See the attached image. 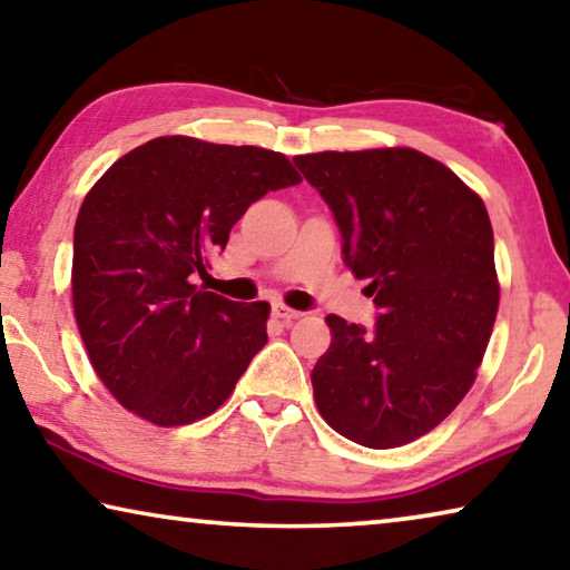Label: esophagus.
<instances>
[{"mask_svg": "<svg viewBox=\"0 0 570 570\" xmlns=\"http://www.w3.org/2000/svg\"><path fill=\"white\" fill-rule=\"evenodd\" d=\"M274 317L282 320L284 324H292V322H296V320L302 317V312L288 309V306H284V304H274Z\"/></svg>", "mask_w": 570, "mask_h": 570, "instance_id": "obj_1", "label": "esophagus"}]
</instances>
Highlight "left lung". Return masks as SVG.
Listing matches in <instances>:
<instances>
[{"label":"left lung","mask_w":570,"mask_h":570,"mask_svg":"<svg viewBox=\"0 0 570 570\" xmlns=\"http://www.w3.org/2000/svg\"><path fill=\"white\" fill-rule=\"evenodd\" d=\"M342 233V256L381 309L373 332L330 314L312 370L322 419L370 449L436 429L476 377L500 284L482 197L415 149L294 157Z\"/></svg>","instance_id":"left-lung-1"}]
</instances>
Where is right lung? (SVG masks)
Segmentation results:
<instances>
[{
    "label": "right lung",
    "mask_w": 570,
    "mask_h": 570,
    "mask_svg": "<svg viewBox=\"0 0 570 570\" xmlns=\"http://www.w3.org/2000/svg\"><path fill=\"white\" fill-rule=\"evenodd\" d=\"M284 155L159 137L106 169L73 233V309L96 375L157 426L228 401L266 345V302L197 286L230 228L271 189L299 185Z\"/></svg>",
    "instance_id": "1"
}]
</instances>
